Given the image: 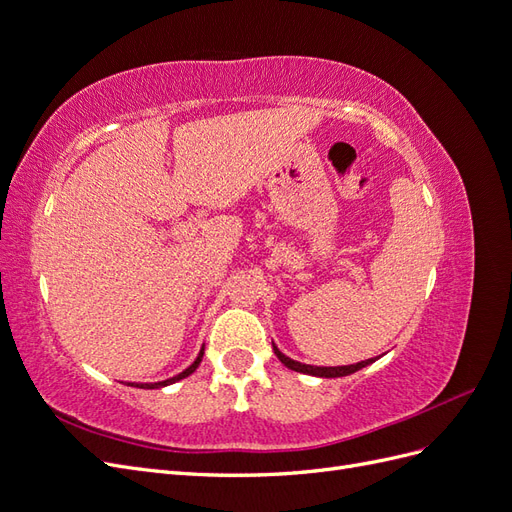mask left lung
I'll return each instance as SVG.
<instances>
[{
  "label": "left lung",
  "instance_id": "obj_1",
  "mask_svg": "<svg viewBox=\"0 0 512 512\" xmlns=\"http://www.w3.org/2000/svg\"><path fill=\"white\" fill-rule=\"evenodd\" d=\"M273 350L277 354V359H280L286 367L294 369V371H301V374H309V376H320V378H339V376H348V374H354V371L363 369L365 365L374 363V359H367V361H361L356 365H344V367H316V365H303V363H297L292 361L290 356L282 354L280 350H277V346L273 344Z\"/></svg>",
  "mask_w": 512,
  "mask_h": 512
}]
</instances>
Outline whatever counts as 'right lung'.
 <instances>
[{
    "instance_id": "obj_1",
    "label": "right lung",
    "mask_w": 512,
    "mask_h": 512,
    "mask_svg": "<svg viewBox=\"0 0 512 512\" xmlns=\"http://www.w3.org/2000/svg\"><path fill=\"white\" fill-rule=\"evenodd\" d=\"M203 352L205 350H200V354L196 356V361L188 367V369H185V371H181V374L179 376H175V378H168V380H164V382H156V384H136V386H141V389H160V386H166V384H173V382H177V380H181V378H188L190 374H192V371L200 365V361H203ZM132 386V384H130Z\"/></svg>"
}]
</instances>
